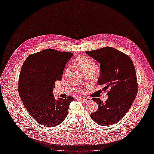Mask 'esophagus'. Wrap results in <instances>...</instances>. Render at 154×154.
<instances>
[{"label": "esophagus", "instance_id": "34e87169", "mask_svg": "<svg viewBox=\"0 0 154 154\" xmlns=\"http://www.w3.org/2000/svg\"><path fill=\"white\" fill-rule=\"evenodd\" d=\"M78 99H82L83 101L85 102H91L92 101V99L89 97H79L77 98Z\"/></svg>", "mask_w": 154, "mask_h": 154}]
</instances>
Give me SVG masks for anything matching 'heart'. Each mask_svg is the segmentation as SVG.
I'll return each instance as SVG.
<instances>
[{"instance_id":"heart-1","label":"heart","mask_w":154,"mask_h":154,"mask_svg":"<svg viewBox=\"0 0 154 154\" xmlns=\"http://www.w3.org/2000/svg\"><path fill=\"white\" fill-rule=\"evenodd\" d=\"M75 65L79 70L82 72L85 70H94L96 69V64L93 60L89 57L85 55L80 56L77 58L75 61ZM69 72V68H66L65 73H67Z\"/></svg>"}]
</instances>
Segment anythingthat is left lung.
Masks as SVG:
<instances>
[{
	"label": "left lung",
	"mask_w": 154,
	"mask_h": 154,
	"mask_svg": "<svg viewBox=\"0 0 154 154\" xmlns=\"http://www.w3.org/2000/svg\"><path fill=\"white\" fill-rule=\"evenodd\" d=\"M86 53L100 63L101 72L97 83L107 89L108 99L103 103L93 97L98 104L91 118L97 124L108 126L118 122L128 112L138 91L135 68L131 58L115 48L106 46Z\"/></svg>",
	"instance_id": "1"
}]
</instances>
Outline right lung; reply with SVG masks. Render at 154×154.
Returning a JSON list of instances; mask_svg holds the SVG:
<instances>
[{
  "instance_id": "1",
  "label": "right lung",
  "mask_w": 154,
  "mask_h": 154,
  "mask_svg": "<svg viewBox=\"0 0 154 154\" xmlns=\"http://www.w3.org/2000/svg\"><path fill=\"white\" fill-rule=\"evenodd\" d=\"M70 52L46 49L30 55L19 74L18 91L28 112L39 124L53 127L67 116L73 97L55 99L53 94L56 81H61Z\"/></svg>"
}]
</instances>
